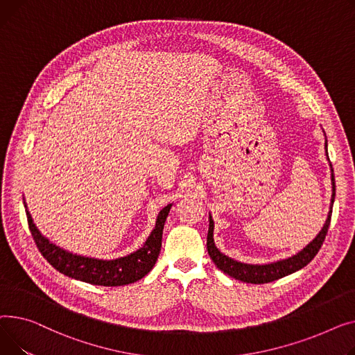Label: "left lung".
Here are the masks:
<instances>
[{
  "mask_svg": "<svg viewBox=\"0 0 355 355\" xmlns=\"http://www.w3.org/2000/svg\"><path fill=\"white\" fill-rule=\"evenodd\" d=\"M325 153L328 156L327 141H325ZM328 162H329V159H328ZM329 166L332 168L331 162H329ZM331 172H332L331 173V183H332L331 206H332V203H334V198H336V179H334V171L331 169ZM331 214H332V207L328 212V218L325 220L324 227L321 229V232L317 235V238L314 241L308 243L301 252H298L297 255L291 257L288 259H282V261L266 263V265L242 263V262L234 261L232 258L223 255L219 251V249L215 246V242H214V220H212V216L209 215V231H207V241H206L207 254H209L211 259L215 262V265L220 270H223L225 274H227L229 277H232L235 279H239V281L246 282V284H268V282H272V281L284 278L289 274L297 272V270L302 269L312 259H314V257L318 254V251L322 246V242L327 236L329 222H331Z\"/></svg>",
  "mask_w": 355,
  "mask_h": 355,
  "instance_id": "left-lung-1",
  "label": "left lung"
}]
</instances>
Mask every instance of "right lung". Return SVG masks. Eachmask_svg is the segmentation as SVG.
<instances>
[{
  "label": "right lung",
  "mask_w": 355,
  "mask_h": 355,
  "mask_svg": "<svg viewBox=\"0 0 355 355\" xmlns=\"http://www.w3.org/2000/svg\"><path fill=\"white\" fill-rule=\"evenodd\" d=\"M24 206L33 239L38 248V251L49 261V263L53 265V268H55L58 272L64 274L70 278L101 286H121L133 284L150 272V269L155 266L157 257L160 254L163 226L172 207V205H168L159 212L156 226L150 236L136 252L123 258L103 261L74 255L51 243L47 238L41 235L38 229L35 227L33 218L27 211L26 202Z\"/></svg>",
  "instance_id": "right-lung-1"
}]
</instances>
